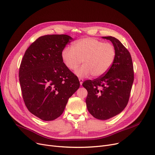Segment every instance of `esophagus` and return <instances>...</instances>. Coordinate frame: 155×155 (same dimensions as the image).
<instances>
[{
	"label": "esophagus",
	"mask_w": 155,
	"mask_h": 155,
	"mask_svg": "<svg viewBox=\"0 0 155 155\" xmlns=\"http://www.w3.org/2000/svg\"><path fill=\"white\" fill-rule=\"evenodd\" d=\"M79 82H80V85H82L83 84V82H84V80L82 78H79Z\"/></svg>",
	"instance_id": "34e87169"
}]
</instances>
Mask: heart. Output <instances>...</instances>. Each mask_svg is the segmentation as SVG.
Wrapping results in <instances>:
<instances>
[{"label":"heart","instance_id":"obj_1","mask_svg":"<svg viewBox=\"0 0 155 155\" xmlns=\"http://www.w3.org/2000/svg\"><path fill=\"white\" fill-rule=\"evenodd\" d=\"M116 56V49L112 44L93 38L77 40L72 43L71 48L64 47L61 53L63 63L70 70L77 69L82 61L83 66L75 72L79 77L91 74L93 77L104 75L111 67Z\"/></svg>","mask_w":155,"mask_h":155}]
</instances>
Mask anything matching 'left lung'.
<instances>
[{"label":"left lung","mask_w":155,"mask_h":155,"mask_svg":"<svg viewBox=\"0 0 155 155\" xmlns=\"http://www.w3.org/2000/svg\"><path fill=\"white\" fill-rule=\"evenodd\" d=\"M110 40L116 51L114 61L108 71L94 80L82 84L88 95L85 102L88 112L95 118L107 120L123 111L128 103L134 81L131 54L119 41L112 36L102 37Z\"/></svg>","instance_id":"left-lung-1"}]
</instances>
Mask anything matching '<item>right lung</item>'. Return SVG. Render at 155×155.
Here are the masks:
<instances>
[{
    "label": "right lung",
    "mask_w": 155,
    "mask_h": 155,
    "mask_svg": "<svg viewBox=\"0 0 155 155\" xmlns=\"http://www.w3.org/2000/svg\"><path fill=\"white\" fill-rule=\"evenodd\" d=\"M73 40L66 35L41 36L24 54L19 72L23 99L29 111L43 120L60 117L80 87L61 58L62 50Z\"/></svg>",
    "instance_id": "1"
}]
</instances>
